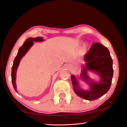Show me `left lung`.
Returning <instances> with one entry per match:
<instances>
[{"label": "left lung", "mask_w": 127, "mask_h": 127, "mask_svg": "<svg viewBox=\"0 0 127 127\" xmlns=\"http://www.w3.org/2000/svg\"><path fill=\"white\" fill-rule=\"evenodd\" d=\"M86 64L81 74V78L86 81L90 90L85 91L78 86L76 77L71 76L74 91L79 97L87 100H95L105 95L111 86L113 76V60L106 47L100 43H94L84 57ZM87 70L94 71L99 75L101 80L95 83L90 80L87 74Z\"/></svg>", "instance_id": "obj_1"}]
</instances>
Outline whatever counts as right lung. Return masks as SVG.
I'll return each instance as SVG.
<instances>
[{
  "label": "right lung",
  "instance_id": "add662e5",
  "mask_svg": "<svg viewBox=\"0 0 127 127\" xmlns=\"http://www.w3.org/2000/svg\"><path fill=\"white\" fill-rule=\"evenodd\" d=\"M44 40L43 39L42 37H37L35 38H32L30 37L28 38L26 41L23 43V45L20 47L18 50V52L17 53V56L15 58L13 62V64L12 68V82L13 86L14 89L17 92V87L16 85V72L17 69L18 68V66L20 63V62L22 58L24 56L26 53L27 52V51L29 50V49L32 46L33 44V41L37 42V41H43Z\"/></svg>",
  "mask_w": 127,
  "mask_h": 127
}]
</instances>
